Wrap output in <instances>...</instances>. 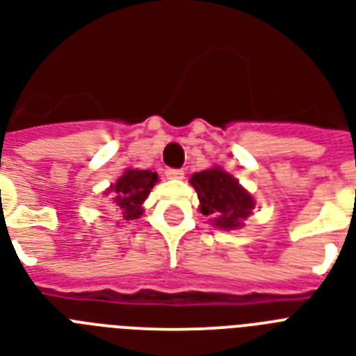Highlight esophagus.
I'll use <instances>...</instances> for the list:
<instances>
[{"label":"esophagus","instance_id":"1","mask_svg":"<svg viewBox=\"0 0 356 356\" xmlns=\"http://www.w3.org/2000/svg\"><path fill=\"white\" fill-rule=\"evenodd\" d=\"M166 177H168V179H183L184 172H183V170H177V168H168V170H166Z\"/></svg>","mask_w":356,"mask_h":356}]
</instances>
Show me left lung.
Wrapping results in <instances>:
<instances>
[{
  "instance_id": "8db88e82",
  "label": "left lung",
  "mask_w": 356,
  "mask_h": 356,
  "mask_svg": "<svg viewBox=\"0 0 356 356\" xmlns=\"http://www.w3.org/2000/svg\"><path fill=\"white\" fill-rule=\"evenodd\" d=\"M190 183L201 201V212L213 218L216 227H243V219L252 212L254 199L232 175L221 168H212L192 175Z\"/></svg>"
}]
</instances>
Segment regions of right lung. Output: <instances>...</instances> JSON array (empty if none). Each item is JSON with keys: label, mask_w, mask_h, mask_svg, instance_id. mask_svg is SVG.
<instances>
[{"label": "right lung", "mask_w": 356, "mask_h": 356, "mask_svg": "<svg viewBox=\"0 0 356 356\" xmlns=\"http://www.w3.org/2000/svg\"><path fill=\"white\" fill-rule=\"evenodd\" d=\"M157 183V173L149 170H128L117 183L109 188L113 207L122 213L126 221L138 219L143 216L144 199Z\"/></svg>", "instance_id": "right-lung-1"}]
</instances>
